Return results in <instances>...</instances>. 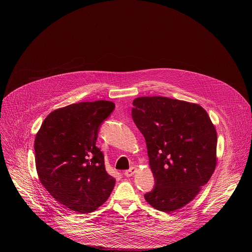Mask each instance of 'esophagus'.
I'll list each match as a JSON object with an SVG mask.
<instances>
[{
	"mask_svg": "<svg viewBox=\"0 0 252 252\" xmlns=\"http://www.w3.org/2000/svg\"><path fill=\"white\" fill-rule=\"evenodd\" d=\"M135 170H136V168H135L134 166H131L129 169H127V170L125 171V175H126V177H130V176H132V175L134 174Z\"/></svg>",
	"mask_w": 252,
	"mask_h": 252,
	"instance_id": "esophagus-1",
	"label": "esophagus"
}]
</instances>
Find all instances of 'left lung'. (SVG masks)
I'll list each match as a JSON object with an SVG mask.
<instances>
[{
    "label": "left lung",
    "mask_w": 252,
    "mask_h": 252,
    "mask_svg": "<svg viewBox=\"0 0 252 252\" xmlns=\"http://www.w3.org/2000/svg\"><path fill=\"white\" fill-rule=\"evenodd\" d=\"M131 117L145 136L155 188L145 194L156 209L182 208L207 184L217 165L218 135L198 104L165 96L132 101Z\"/></svg>",
    "instance_id": "8db88e82"
}]
</instances>
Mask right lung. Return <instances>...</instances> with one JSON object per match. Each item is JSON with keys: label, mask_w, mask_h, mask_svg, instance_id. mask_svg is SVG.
Here are the masks:
<instances>
[{"label": "right lung", "mask_w": 252, "mask_h": 252, "mask_svg": "<svg viewBox=\"0 0 252 252\" xmlns=\"http://www.w3.org/2000/svg\"><path fill=\"white\" fill-rule=\"evenodd\" d=\"M115 110L109 100L84 101L52 112L34 139L35 167L42 185L61 204L92 212L111 195L116 179L106 172L95 146L98 129Z\"/></svg>", "instance_id": "1"}]
</instances>
